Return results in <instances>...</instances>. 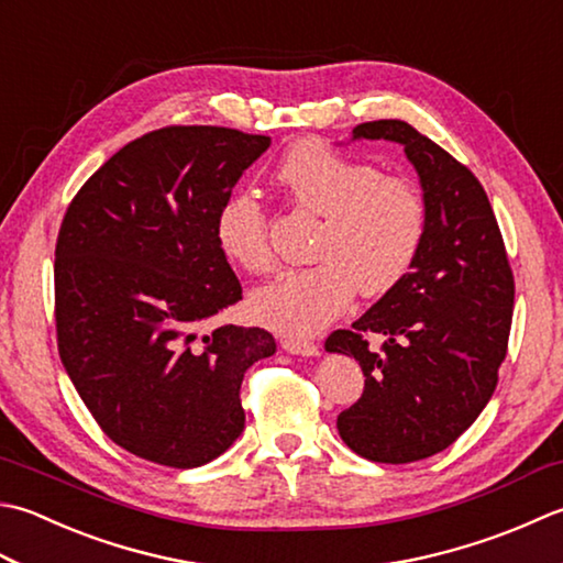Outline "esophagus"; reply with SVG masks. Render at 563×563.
Masks as SVG:
<instances>
[{"label": "esophagus", "instance_id": "34e87169", "mask_svg": "<svg viewBox=\"0 0 563 563\" xmlns=\"http://www.w3.org/2000/svg\"><path fill=\"white\" fill-rule=\"evenodd\" d=\"M280 346L288 351V354H297V356H317L319 354V346L314 344V341H307V339L285 336L280 341Z\"/></svg>", "mask_w": 563, "mask_h": 563}]
</instances>
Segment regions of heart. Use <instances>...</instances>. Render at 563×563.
Listing matches in <instances>:
<instances>
[{
	"instance_id": "1",
	"label": "heart",
	"mask_w": 563,
	"mask_h": 563,
	"mask_svg": "<svg viewBox=\"0 0 563 563\" xmlns=\"http://www.w3.org/2000/svg\"><path fill=\"white\" fill-rule=\"evenodd\" d=\"M275 183L302 212L322 217L310 268L280 271L251 295V312L283 334L307 336L346 312L354 295L383 297L412 271L427 236L422 190L402 175L300 141L275 168ZM219 251L234 266L263 273L273 249L268 214L256 197L234 192L214 214Z\"/></svg>"
}]
</instances>
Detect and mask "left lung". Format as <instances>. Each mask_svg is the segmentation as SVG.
Returning <instances> with one entry per match:
<instances>
[{
  "label": "left lung",
  "instance_id": "left-lung-1",
  "mask_svg": "<svg viewBox=\"0 0 563 563\" xmlns=\"http://www.w3.org/2000/svg\"><path fill=\"white\" fill-rule=\"evenodd\" d=\"M354 139L405 146L427 236L398 288L327 339V351L354 356L366 376L336 429L363 459L410 464L454 444L488 405L508 354L515 278L488 195L464 163L400 119L358 124ZM371 333L384 339L378 352Z\"/></svg>",
  "mask_w": 563,
  "mask_h": 563
}]
</instances>
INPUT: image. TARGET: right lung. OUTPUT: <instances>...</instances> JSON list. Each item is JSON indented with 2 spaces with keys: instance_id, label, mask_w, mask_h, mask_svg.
<instances>
[{
  "instance_id": "right-lung-1",
  "label": "right lung",
  "mask_w": 563,
  "mask_h": 563,
  "mask_svg": "<svg viewBox=\"0 0 563 563\" xmlns=\"http://www.w3.org/2000/svg\"><path fill=\"white\" fill-rule=\"evenodd\" d=\"M271 136L165 126L126 143L63 217L55 334L95 422L129 454L170 468L209 464L244 432L241 380L275 339L205 319L241 300L214 214Z\"/></svg>"
}]
</instances>
